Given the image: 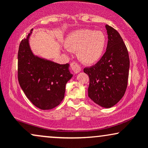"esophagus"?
<instances>
[{
	"mask_svg": "<svg viewBox=\"0 0 148 148\" xmlns=\"http://www.w3.org/2000/svg\"><path fill=\"white\" fill-rule=\"evenodd\" d=\"M70 66H71V68L72 69V70L74 71V73L77 74L79 72H81V67H80L79 64H77L75 62H72L70 63Z\"/></svg>",
	"mask_w": 148,
	"mask_h": 148,
	"instance_id": "34e87169",
	"label": "esophagus"
}]
</instances>
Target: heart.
Returning <instances> with one entry per match:
<instances>
[{"instance_id": "b5f03b06", "label": "heart", "mask_w": 148, "mask_h": 148, "mask_svg": "<svg viewBox=\"0 0 148 148\" xmlns=\"http://www.w3.org/2000/svg\"><path fill=\"white\" fill-rule=\"evenodd\" d=\"M107 39L101 30L81 29L71 33L66 38L67 50L77 51L83 63L92 64L102 57L106 47Z\"/></svg>"}]
</instances>
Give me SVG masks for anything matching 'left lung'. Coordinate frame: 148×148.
Here are the masks:
<instances>
[{
  "mask_svg": "<svg viewBox=\"0 0 148 148\" xmlns=\"http://www.w3.org/2000/svg\"><path fill=\"white\" fill-rule=\"evenodd\" d=\"M106 51L95 65L84 69L89 76L88 97L99 106L110 108L123 98L127 87L130 58L126 45L116 30L106 25Z\"/></svg>",
  "mask_w": 148,
  "mask_h": 148,
  "instance_id": "left-lung-1",
  "label": "left lung"
}]
</instances>
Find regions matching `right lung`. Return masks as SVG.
I'll use <instances>...</instances> for the list:
<instances>
[{
    "instance_id": "obj_1",
    "label": "right lung",
    "mask_w": 148,
    "mask_h": 148,
    "mask_svg": "<svg viewBox=\"0 0 148 148\" xmlns=\"http://www.w3.org/2000/svg\"><path fill=\"white\" fill-rule=\"evenodd\" d=\"M30 33L18 47V84L33 105L42 110L52 109L64 99L65 85L72 74L69 63L60 64L35 56L28 43Z\"/></svg>"
}]
</instances>
